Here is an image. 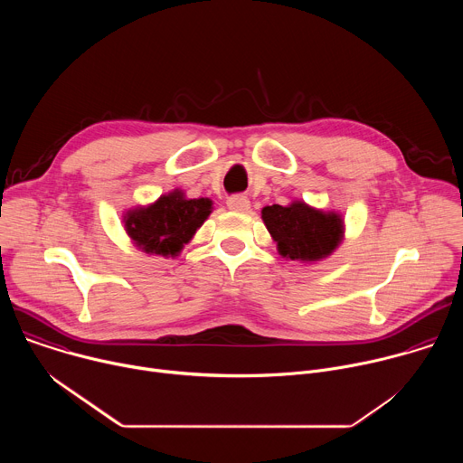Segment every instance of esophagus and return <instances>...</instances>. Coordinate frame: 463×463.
<instances>
[{
    "label": "esophagus",
    "instance_id": "obj_1",
    "mask_svg": "<svg viewBox=\"0 0 463 463\" xmlns=\"http://www.w3.org/2000/svg\"><path fill=\"white\" fill-rule=\"evenodd\" d=\"M227 207L231 211H234V213H245L250 207L249 197L243 195V194H234V195H231L229 200H227Z\"/></svg>",
    "mask_w": 463,
    "mask_h": 463
}]
</instances>
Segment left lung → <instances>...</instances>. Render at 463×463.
Instances as JSON below:
<instances>
[{"instance_id":"8db88e82","label":"left lung","mask_w":463,"mask_h":463,"mask_svg":"<svg viewBox=\"0 0 463 463\" xmlns=\"http://www.w3.org/2000/svg\"><path fill=\"white\" fill-rule=\"evenodd\" d=\"M261 220L279 243V252L291 260L326 258L343 240V222L337 214H324L302 202L263 207Z\"/></svg>"}]
</instances>
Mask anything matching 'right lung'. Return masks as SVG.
<instances>
[{"instance_id": "obj_1", "label": "right lung", "mask_w": 463, "mask_h": 463, "mask_svg": "<svg viewBox=\"0 0 463 463\" xmlns=\"http://www.w3.org/2000/svg\"><path fill=\"white\" fill-rule=\"evenodd\" d=\"M211 214V200H184L179 190L161 195L146 207L126 216V231L143 250L175 256Z\"/></svg>"}]
</instances>
